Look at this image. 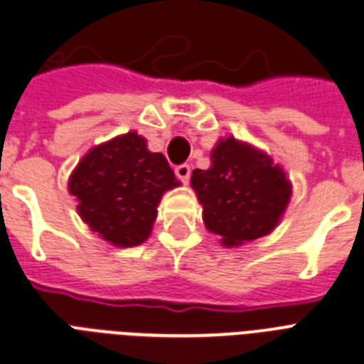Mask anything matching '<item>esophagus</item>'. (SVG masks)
Segmentation results:
<instances>
[{"label":"esophagus","mask_w":364,"mask_h":364,"mask_svg":"<svg viewBox=\"0 0 364 364\" xmlns=\"http://www.w3.org/2000/svg\"><path fill=\"white\" fill-rule=\"evenodd\" d=\"M175 175H176V178L182 180L184 184H188L189 176H191V167H189L188 164L178 165V167H176V169H175Z\"/></svg>","instance_id":"34e87169"}]
</instances>
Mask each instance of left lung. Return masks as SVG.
I'll return each instance as SVG.
<instances>
[{
	"mask_svg": "<svg viewBox=\"0 0 364 364\" xmlns=\"http://www.w3.org/2000/svg\"><path fill=\"white\" fill-rule=\"evenodd\" d=\"M210 169H195L191 188L210 230L229 243L272 232L292 197V182L272 156L232 135L210 152Z\"/></svg>",
	"mask_w": 364,
	"mask_h": 364,
	"instance_id": "left-lung-1",
	"label": "left lung"
}]
</instances>
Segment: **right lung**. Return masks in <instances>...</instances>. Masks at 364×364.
Wrapping results in <instances>:
<instances>
[{
	"label": "right lung",
	"mask_w": 364,
	"mask_h": 364,
	"mask_svg": "<svg viewBox=\"0 0 364 364\" xmlns=\"http://www.w3.org/2000/svg\"><path fill=\"white\" fill-rule=\"evenodd\" d=\"M180 182L137 132L92 146L68 178L81 219L104 240L132 247L150 236L165 191Z\"/></svg>",
	"instance_id": "1"
}]
</instances>
